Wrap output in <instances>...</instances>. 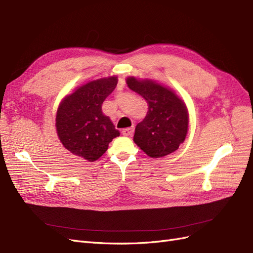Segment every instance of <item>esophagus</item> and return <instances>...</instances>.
<instances>
[{
	"label": "esophagus",
	"mask_w": 253,
	"mask_h": 253,
	"mask_svg": "<svg viewBox=\"0 0 253 253\" xmlns=\"http://www.w3.org/2000/svg\"><path fill=\"white\" fill-rule=\"evenodd\" d=\"M134 131V128L133 127H130V128H126L122 130V134L125 135V136H129V135H132Z\"/></svg>",
	"instance_id": "obj_1"
}]
</instances>
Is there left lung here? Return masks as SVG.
<instances>
[{"instance_id":"8db88e82","label":"left lung","mask_w":253,"mask_h":253,"mask_svg":"<svg viewBox=\"0 0 253 253\" xmlns=\"http://www.w3.org/2000/svg\"><path fill=\"white\" fill-rule=\"evenodd\" d=\"M126 83L148 104L147 115L135 127L134 143L151 158H163L175 151L188 131L185 103L172 90L151 80L130 77Z\"/></svg>"}]
</instances>
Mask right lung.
<instances>
[{"instance_id":"1","label":"right lung","mask_w":253,"mask_h":253,"mask_svg":"<svg viewBox=\"0 0 253 253\" xmlns=\"http://www.w3.org/2000/svg\"><path fill=\"white\" fill-rule=\"evenodd\" d=\"M117 84V77L91 81L61 102L55 118L56 132L64 147L75 156L94 162L120 135L102 111L103 102Z\"/></svg>"}]
</instances>
